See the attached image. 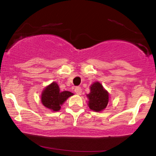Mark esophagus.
Segmentation results:
<instances>
[{
    "mask_svg": "<svg viewBox=\"0 0 156 156\" xmlns=\"http://www.w3.org/2000/svg\"><path fill=\"white\" fill-rule=\"evenodd\" d=\"M75 93L77 94V95H81V92H82L81 88L80 87H75Z\"/></svg>",
    "mask_w": 156,
    "mask_h": 156,
    "instance_id": "obj_1",
    "label": "esophagus"
}]
</instances>
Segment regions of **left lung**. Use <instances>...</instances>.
Returning a JSON list of instances; mask_svg holds the SVG:
<instances>
[{"label":"left lung","mask_w":156,"mask_h":156,"mask_svg":"<svg viewBox=\"0 0 156 156\" xmlns=\"http://www.w3.org/2000/svg\"><path fill=\"white\" fill-rule=\"evenodd\" d=\"M90 92L87 94L88 98V107L91 110L99 112L106 109L109 100V95L107 90L98 81L94 82L90 85Z\"/></svg>","instance_id":"8db88e82"}]
</instances>
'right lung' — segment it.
Returning <instances> with one entry per match:
<instances>
[{
  "label": "right lung",
  "instance_id": "1",
  "mask_svg": "<svg viewBox=\"0 0 156 156\" xmlns=\"http://www.w3.org/2000/svg\"><path fill=\"white\" fill-rule=\"evenodd\" d=\"M72 95L73 93L69 91H60L58 84L56 82H52L44 89L41 101L45 107L53 112H58L61 109V106Z\"/></svg>",
  "mask_w": 156,
  "mask_h": 156
}]
</instances>
